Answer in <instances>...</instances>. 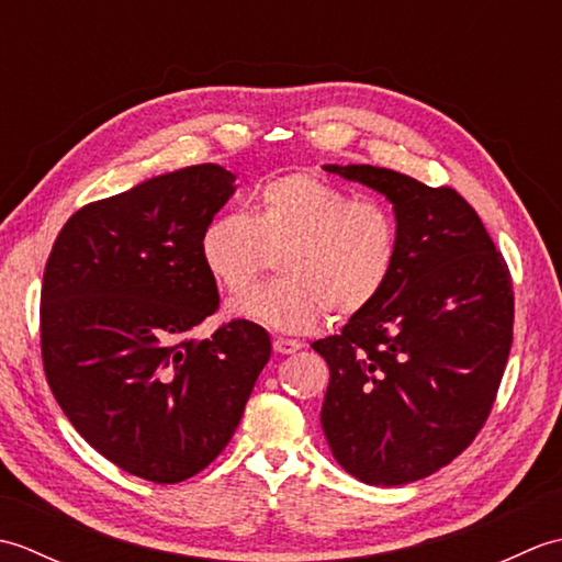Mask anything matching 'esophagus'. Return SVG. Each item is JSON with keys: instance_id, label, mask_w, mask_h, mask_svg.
<instances>
[{"instance_id": "34e87169", "label": "esophagus", "mask_w": 562, "mask_h": 562, "mask_svg": "<svg viewBox=\"0 0 562 562\" xmlns=\"http://www.w3.org/2000/svg\"><path fill=\"white\" fill-rule=\"evenodd\" d=\"M272 348L278 355H292L296 350H302V342L300 340H292V338H274L272 340Z\"/></svg>"}]
</instances>
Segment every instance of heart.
I'll return each mask as SVG.
<instances>
[{
    "label": "heart",
    "instance_id": "obj_1",
    "mask_svg": "<svg viewBox=\"0 0 562 562\" xmlns=\"http://www.w3.org/2000/svg\"><path fill=\"white\" fill-rule=\"evenodd\" d=\"M200 258L224 292H246L278 258L280 280L229 306L232 316L280 333L312 330L328 312L350 318L372 306L398 260L396 217L379 202L316 173L260 188L254 214L226 212L200 236Z\"/></svg>",
    "mask_w": 562,
    "mask_h": 562
}]
</instances>
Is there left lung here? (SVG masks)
Masks as SVG:
<instances>
[{
  "label": "left lung",
  "instance_id": "obj_1",
  "mask_svg": "<svg viewBox=\"0 0 562 562\" xmlns=\"http://www.w3.org/2000/svg\"><path fill=\"white\" fill-rule=\"evenodd\" d=\"M324 169L391 202L398 260L372 306L312 345L330 369L321 427L357 481H420L471 445L495 403L515 321L507 262L457 190L367 164Z\"/></svg>",
  "mask_w": 562,
  "mask_h": 562
}]
</instances>
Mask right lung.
Masks as SVG:
<instances>
[{"label": "right lung", "mask_w": 562, "mask_h": 562, "mask_svg": "<svg viewBox=\"0 0 562 562\" xmlns=\"http://www.w3.org/2000/svg\"><path fill=\"white\" fill-rule=\"evenodd\" d=\"M217 164L186 166L71 214L47 258L41 348L47 384L101 457L151 483H181L229 445L270 336L217 312L202 229L234 195Z\"/></svg>", "instance_id": "1"}]
</instances>
